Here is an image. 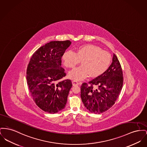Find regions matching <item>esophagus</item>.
<instances>
[{"mask_svg": "<svg viewBox=\"0 0 147 147\" xmlns=\"http://www.w3.org/2000/svg\"><path fill=\"white\" fill-rule=\"evenodd\" d=\"M72 84L73 86H78L79 85V83L77 82V81H75V80H73L72 82Z\"/></svg>", "mask_w": 147, "mask_h": 147, "instance_id": "34e87169", "label": "esophagus"}]
</instances>
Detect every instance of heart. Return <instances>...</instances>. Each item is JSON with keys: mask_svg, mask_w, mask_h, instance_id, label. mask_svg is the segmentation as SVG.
Segmentation results:
<instances>
[{"mask_svg": "<svg viewBox=\"0 0 147 147\" xmlns=\"http://www.w3.org/2000/svg\"><path fill=\"white\" fill-rule=\"evenodd\" d=\"M64 65L69 68L75 67L80 61L83 65L70 71L68 77L75 81L88 77H96L108 68L111 56L109 53L93 44H86L79 47L76 52L67 51L62 56Z\"/></svg>", "mask_w": 147, "mask_h": 147, "instance_id": "obj_1", "label": "heart"}]
</instances>
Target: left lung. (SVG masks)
Here are the masks:
<instances>
[{
    "label": "left lung",
    "instance_id": "8db88e82",
    "mask_svg": "<svg viewBox=\"0 0 147 147\" xmlns=\"http://www.w3.org/2000/svg\"><path fill=\"white\" fill-rule=\"evenodd\" d=\"M123 84L121 64L113 54L112 63L104 73L88 84H82L80 88L82 100L90 112L102 113L114 104L121 93Z\"/></svg>",
    "mask_w": 147,
    "mask_h": 147
}]
</instances>
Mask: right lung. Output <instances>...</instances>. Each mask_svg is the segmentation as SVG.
Wrapping results in <instances>:
<instances>
[{"mask_svg":"<svg viewBox=\"0 0 147 147\" xmlns=\"http://www.w3.org/2000/svg\"><path fill=\"white\" fill-rule=\"evenodd\" d=\"M71 44L70 40L52 41L33 54L26 70L29 89L35 104L45 112L54 114L63 110L72 86L65 76L61 57Z\"/></svg>","mask_w":147,"mask_h":147,"instance_id":"right-lung-1","label":"right lung"}]
</instances>
